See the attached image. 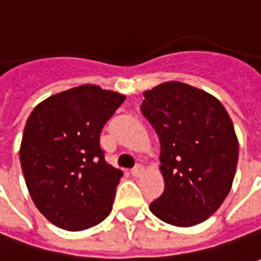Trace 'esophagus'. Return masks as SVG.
<instances>
[{"label":"esophagus","instance_id":"34e87169","mask_svg":"<svg viewBox=\"0 0 261 261\" xmlns=\"http://www.w3.org/2000/svg\"><path fill=\"white\" fill-rule=\"evenodd\" d=\"M143 172H144V167L141 166V165H137V166L131 170V175L136 176V177H140V176L143 175Z\"/></svg>","mask_w":261,"mask_h":261}]
</instances>
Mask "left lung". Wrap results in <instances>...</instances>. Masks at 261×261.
<instances>
[{
  "label": "left lung",
  "mask_w": 261,
  "mask_h": 261,
  "mask_svg": "<svg viewBox=\"0 0 261 261\" xmlns=\"http://www.w3.org/2000/svg\"><path fill=\"white\" fill-rule=\"evenodd\" d=\"M143 95L141 113L158 133L165 179L150 211L176 227L201 224L232 186L238 162L232 121L214 95L184 82L167 81Z\"/></svg>",
  "instance_id": "1"
}]
</instances>
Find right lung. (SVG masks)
Listing matches in <instances>:
<instances>
[{
    "label": "right lung",
    "mask_w": 261,
    "mask_h": 261,
    "mask_svg": "<svg viewBox=\"0 0 261 261\" xmlns=\"http://www.w3.org/2000/svg\"><path fill=\"white\" fill-rule=\"evenodd\" d=\"M124 101L125 95L86 84L46 98L27 118L20 146L25 185L59 228H91L113 210L122 172L105 162L99 134Z\"/></svg>",
    "instance_id": "1"
}]
</instances>
